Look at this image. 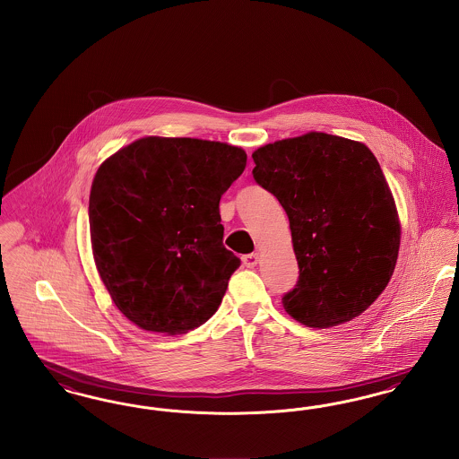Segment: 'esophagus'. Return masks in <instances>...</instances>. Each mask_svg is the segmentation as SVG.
<instances>
[{
    "mask_svg": "<svg viewBox=\"0 0 459 459\" xmlns=\"http://www.w3.org/2000/svg\"><path fill=\"white\" fill-rule=\"evenodd\" d=\"M241 260H243V264H245L247 267H255V265L259 264L260 255L259 254H248V255H243Z\"/></svg>",
    "mask_w": 459,
    "mask_h": 459,
    "instance_id": "1",
    "label": "esophagus"
}]
</instances>
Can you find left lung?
<instances>
[{
    "label": "left lung",
    "mask_w": 459,
    "mask_h": 459,
    "mask_svg": "<svg viewBox=\"0 0 459 459\" xmlns=\"http://www.w3.org/2000/svg\"><path fill=\"white\" fill-rule=\"evenodd\" d=\"M254 179L288 214L299 276L284 310L325 329L365 312L398 260V211L372 151L355 140L310 132L254 154Z\"/></svg>",
    "instance_id": "8db88e82"
}]
</instances>
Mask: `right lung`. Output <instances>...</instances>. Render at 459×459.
I'll list each match as a JSON object with an SVG mask.
<instances>
[{"label":"right lung","mask_w":459,"mask_h":459,"mask_svg":"<svg viewBox=\"0 0 459 459\" xmlns=\"http://www.w3.org/2000/svg\"><path fill=\"white\" fill-rule=\"evenodd\" d=\"M247 166L241 147L143 137L100 164L91 243L121 314L145 331L185 334L211 319L239 259L222 245L221 195Z\"/></svg>","instance_id":"1"}]
</instances>
